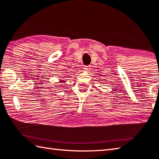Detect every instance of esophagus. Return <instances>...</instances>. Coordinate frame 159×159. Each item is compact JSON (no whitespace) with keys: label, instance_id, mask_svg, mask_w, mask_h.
I'll return each mask as SVG.
<instances>
[{"label":"esophagus","instance_id":"34e87169","mask_svg":"<svg viewBox=\"0 0 159 159\" xmlns=\"http://www.w3.org/2000/svg\"><path fill=\"white\" fill-rule=\"evenodd\" d=\"M84 69L85 71H89L90 69H91V66H85Z\"/></svg>","mask_w":159,"mask_h":159}]
</instances>
